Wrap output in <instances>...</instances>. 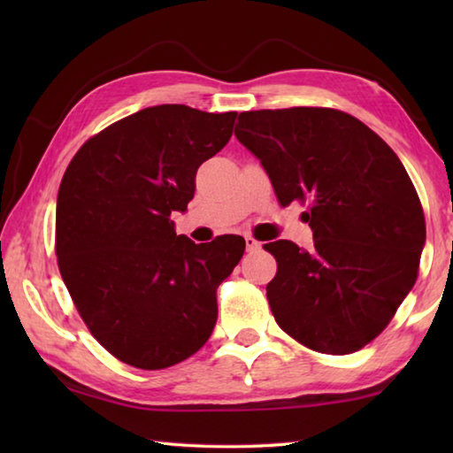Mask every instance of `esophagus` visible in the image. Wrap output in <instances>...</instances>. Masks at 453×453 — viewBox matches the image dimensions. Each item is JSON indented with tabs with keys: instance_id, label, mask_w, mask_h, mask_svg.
Returning <instances> with one entry per match:
<instances>
[{
	"instance_id": "esophagus-1",
	"label": "esophagus",
	"mask_w": 453,
	"mask_h": 453,
	"mask_svg": "<svg viewBox=\"0 0 453 453\" xmlns=\"http://www.w3.org/2000/svg\"><path fill=\"white\" fill-rule=\"evenodd\" d=\"M245 247H247V251L251 253V251H257V249H261V243H258L257 239H253L251 235H245Z\"/></svg>"
}]
</instances>
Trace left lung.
Returning a JSON list of instances; mask_svg holds the SVG:
<instances>
[{
  "instance_id": "obj_1",
  "label": "left lung",
  "mask_w": 453,
  "mask_h": 453,
  "mask_svg": "<svg viewBox=\"0 0 453 453\" xmlns=\"http://www.w3.org/2000/svg\"><path fill=\"white\" fill-rule=\"evenodd\" d=\"M235 136L261 161L282 206L307 202L313 249L266 243V297L280 329L325 354H350L386 329L417 282L426 242L415 187L386 142L350 114L249 111Z\"/></svg>"
}]
</instances>
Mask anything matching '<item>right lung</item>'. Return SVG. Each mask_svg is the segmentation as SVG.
<instances>
[{
  "label": "right lung",
  "mask_w": 453,
  "mask_h": 453,
  "mask_svg": "<svg viewBox=\"0 0 453 453\" xmlns=\"http://www.w3.org/2000/svg\"><path fill=\"white\" fill-rule=\"evenodd\" d=\"M237 112L148 107L99 132L67 165L56 202V257L91 334L112 356L163 370L200 350L218 286L245 239L196 245L175 234L195 177L232 138Z\"/></svg>",
  "instance_id": "right-lung-1"
}]
</instances>
